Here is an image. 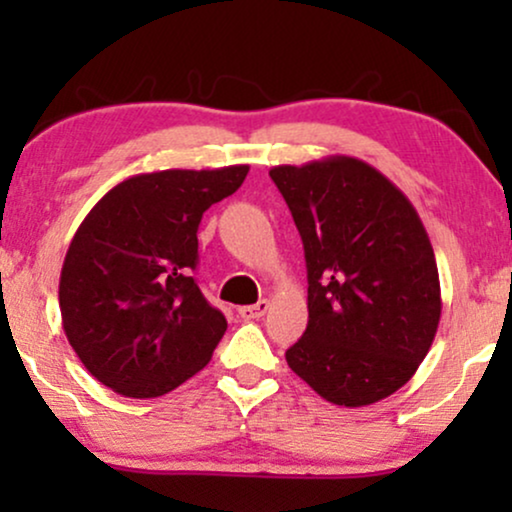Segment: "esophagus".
Here are the masks:
<instances>
[{
  "label": "esophagus",
  "instance_id": "1",
  "mask_svg": "<svg viewBox=\"0 0 512 512\" xmlns=\"http://www.w3.org/2000/svg\"><path fill=\"white\" fill-rule=\"evenodd\" d=\"M267 310H269V301H267V298H262L260 303L243 305V308H238V315L243 317V320H260V317L267 313Z\"/></svg>",
  "mask_w": 512,
  "mask_h": 512
}]
</instances>
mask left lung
<instances>
[{
    "label": "left lung",
    "instance_id": "left-lung-1",
    "mask_svg": "<svg viewBox=\"0 0 512 512\" xmlns=\"http://www.w3.org/2000/svg\"><path fill=\"white\" fill-rule=\"evenodd\" d=\"M308 267V327L286 363L327 402L366 407L407 385L440 322L431 240L395 182L327 156L274 166Z\"/></svg>",
    "mask_w": 512,
    "mask_h": 512
}]
</instances>
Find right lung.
I'll return each mask as SVG.
<instances>
[{
  "label": "right lung",
  "mask_w": 512,
  "mask_h": 512,
  "mask_svg": "<svg viewBox=\"0 0 512 512\" xmlns=\"http://www.w3.org/2000/svg\"><path fill=\"white\" fill-rule=\"evenodd\" d=\"M248 170L132 175L76 228L60 274L62 327L98 383L149 399L207 366L228 322L192 279L197 228Z\"/></svg>",
  "instance_id": "obj_1"
}]
</instances>
